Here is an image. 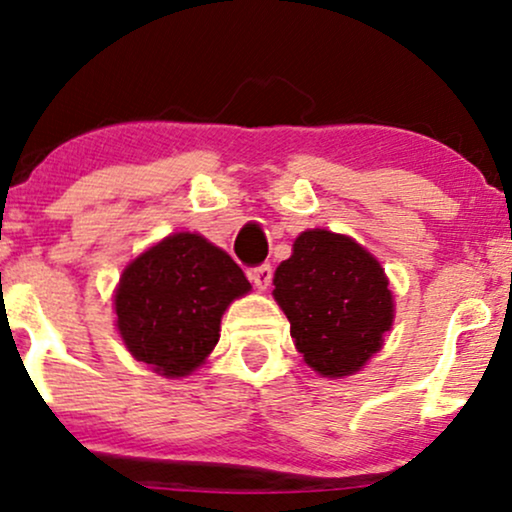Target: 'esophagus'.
<instances>
[{"label": "esophagus", "mask_w": 512, "mask_h": 512, "mask_svg": "<svg viewBox=\"0 0 512 512\" xmlns=\"http://www.w3.org/2000/svg\"><path fill=\"white\" fill-rule=\"evenodd\" d=\"M272 274L274 272H272V267H269V264H260V267L250 269L252 284H255L260 291L269 289V284H272Z\"/></svg>", "instance_id": "34e87169"}]
</instances>
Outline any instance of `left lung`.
I'll return each instance as SVG.
<instances>
[{
	"instance_id": "obj_1",
	"label": "left lung",
	"mask_w": 512,
	"mask_h": 512,
	"mask_svg": "<svg viewBox=\"0 0 512 512\" xmlns=\"http://www.w3.org/2000/svg\"><path fill=\"white\" fill-rule=\"evenodd\" d=\"M385 269L354 238L313 228L274 272V301L303 361L322 378L354 375L378 354L395 320Z\"/></svg>"
}]
</instances>
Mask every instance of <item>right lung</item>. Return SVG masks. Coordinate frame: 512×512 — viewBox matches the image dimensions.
<instances>
[{"mask_svg": "<svg viewBox=\"0 0 512 512\" xmlns=\"http://www.w3.org/2000/svg\"><path fill=\"white\" fill-rule=\"evenodd\" d=\"M250 289L231 255L199 233H173L122 272L117 330L137 361L166 378H185L219 342L228 305Z\"/></svg>", "mask_w": 512, "mask_h": 512, "instance_id": "add662e5", "label": "right lung"}]
</instances>
